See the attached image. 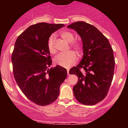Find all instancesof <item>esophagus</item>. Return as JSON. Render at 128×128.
I'll list each match as a JSON object with an SVG mask.
<instances>
[{
    "label": "esophagus",
    "mask_w": 128,
    "mask_h": 128,
    "mask_svg": "<svg viewBox=\"0 0 128 128\" xmlns=\"http://www.w3.org/2000/svg\"><path fill=\"white\" fill-rule=\"evenodd\" d=\"M67 74H68V76H69L70 75V74H69V68H67Z\"/></svg>",
    "instance_id": "obj_1"
}]
</instances>
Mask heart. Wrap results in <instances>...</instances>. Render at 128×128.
<instances>
[{"mask_svg":"<svg viewBox=\"0 0 128 128\" xmlns=\"http://www.w3.org/2000/svg\"><path fill=\"white\" fill-rule=\"evenodd\" d=\"M60 36L67 42H70V47L78 53H80L82 50V46L80 42L73 41L74 36L72 32L67 30H63L60 32ZM48 48L49 52L52 54H55L56 52L55 45V36L52 35L48 39ZM78 57L74 52H68L67 54H59L55 57V62L57 65L61 66L62 67L68 68L76 62Z\"/></svg>","mask_w":128,"mask_h":128,"instance_id":"obj_1","label":"heart"}]
</instances>
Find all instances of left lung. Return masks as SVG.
Returning a JSON list of instances; mask_svg holds the SVG:
<instances>
[{"label": "left lung", "mask_w": 128, "mask_h": 128, "mask_svg": "<svg viewBox=\"0 0 128 128\" xmlns=\"http://www.w3.org/2000/svg\"><path fill=\"white\" fill-rule=\"evenodd\" d=\"M67 28L76 30L83 45L82 59L69 71L79 79L73 88V94L84 105H95L106 97L112 82L115 66L113 50L106 37L92 24L77 22Z\"/></svg>", "instance_id": "1"}]
</instances>
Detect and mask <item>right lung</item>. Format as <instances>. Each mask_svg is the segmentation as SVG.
Segmentation results:
<instances>
[{"label":"right lung","mask_w":128,"mask_h":128,"mask_svg":"<svg viewBox=\"0 0 128 128\" xmlns=\"http://www.w3.org/2000/svg\"><path fill=\"white\" fill-rule=\"evenodd\" d=\"M64 24L38 23L29 26L18 36L11 56L13 73L19 88L26 98L44 106L60 94V86L67 75L66 68L52 65L48 41Z\"/></svg>","instance_id":"obj_1"}]
</instances>
